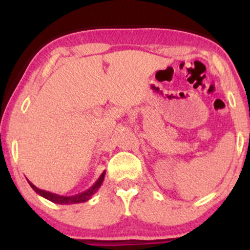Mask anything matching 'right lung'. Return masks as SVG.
Wrapping results in <instances>:
<instances>
[{
    "label": "right lung",
    "mask_w": 250,
    "mask_h": 250,
    "mask_svg": "<svg viewBox=\"0 0 250 250\" xmlns=\"http://www.w3.org/2000/svg\"><path fill=\"white\" fill-rule=\"evenodd\" d=\"M104 175H105V170L101 174V176L99 177V180L91 186L88 190L83 191V193H80L77 195H73V196H63V195H57L54 193H50V191L43 190V189H39L36 186H34L33 183L28 180V183L30 185V187L34 189V191L40 195V196L44 197V199L51 201V202L57 203V205H75V203H82V202H87L88 200H90V197L93 196L94 194L99 190V188L101 187L103 180H104Z\"/></svg>",
    "instance_id": "1"
}]
</instances>
